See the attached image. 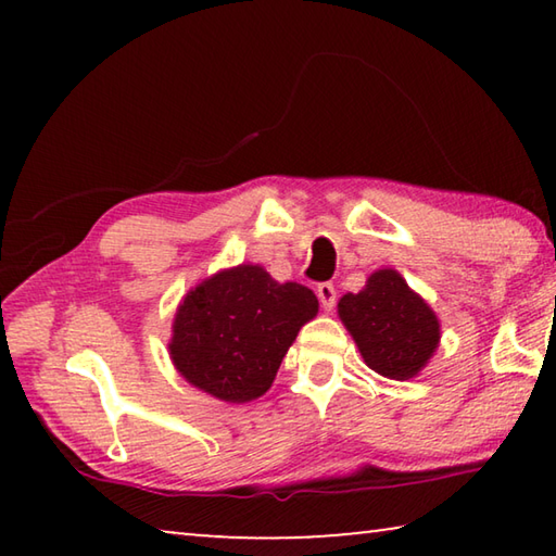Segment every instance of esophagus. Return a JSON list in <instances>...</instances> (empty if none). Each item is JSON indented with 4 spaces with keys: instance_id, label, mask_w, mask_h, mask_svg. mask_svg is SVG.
<instances>
[{
    "instance_id": "esophagus-1",
    "label": "esophagus",
    "mask_w": 556,
    "mask_h": 556,
    "mask_svg": "<svg viewBox=\"0 0 556 556\" xmlns=\"http://www.w3.org/2000/svg\"><path fill=\"white\" fill-rule=\"evenodd\" d=\"M316 294H318V301H321L324 312H331V308L336 306V287L333 285H318Z\"/></svg>"
}]
</instances>
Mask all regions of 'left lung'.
Masks as SVG:
<instances>
[{"label": "left lung", "mask_w": 556, "mask_h": 556, "mask_svg": "<svg viewBox=\"0 0 556 556\" xmlns=\"http://www.w3.org/2000/svg\"><path fill=\"white\" fill-rule=\"evenodd\" d=\"M338 318L365 365L388 380H412L427 368L441 341V324L397 269H375L357 294L338 299Z\"/></svg>", "instance_id": "8db88e82"}]
</instances>
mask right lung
Masks as SVG:
<instances>
[{
	"instance_id": "1",
	"label": "right lung",
	"mask_w": 556,
	"mask_h": 556,
	"mask_svg": "<svg viewBox=\"0 0 556 556\" xmlns=\"http://www.w3.org/2000/svg\"><path fill=\"white\" fill-rule=\"evenodd\" d=\"M316 314L312 289L242 262L188 289L174 314L168 357L195 390L252 402L271 388L289 345Z\"/></svg>"
}]
</instances>
